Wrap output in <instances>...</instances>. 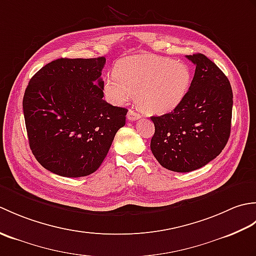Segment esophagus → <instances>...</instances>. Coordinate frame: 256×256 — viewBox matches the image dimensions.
<instances>
[{
	"label": "esophagus",
	"instance_id": "34e87169",
	"mask_svg": "<svg viewBox=\"0 0 256 256\" xmlns=\"http://www.w3.org/2000/svg\"><path fill=\"white\" fill-rule=\"evenodd\" d=\"M140 118V116L138 112H135L134 110H128V118L130 120V121H136V120H138Z\"/></svg>",
	"mask_w": 256,
	"mask_h": 256
}]
</instances>
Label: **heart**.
<instances>
[{
  "mask_svg": "<svg viewBox=\"0 0 256 256\" xmlns=\"http://www.w3.org/2000/svg\"><path fill=\"white\" fill-rule=\"evenodd\" d=\"M189 84L190 72L184 64L156 56H133L116 64L102 89L113 104H124L136 94L140 110L165 114L182 101Z\"/></svg>",
  "mask_w": 256,
  "mask_h": 256,
  "instance_id": "obj_1",
  "label": "heart"
}]
</instances>
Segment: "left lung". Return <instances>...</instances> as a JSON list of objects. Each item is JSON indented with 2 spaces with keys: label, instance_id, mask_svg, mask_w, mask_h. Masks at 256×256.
Wrapping results in <instances>:
<instances>
[{
  "label": "left lung",
  "instance_id": "left-lung-1",
  "mask_svg": "<svg viewBox=\"0 0 256 256\" xmlns=\"http://www.w3.org/2000/svg\"><path fill=\"white\" fill-rule=\"evenodd\" d=\"M187 58L196 70L186 96L174 111L150 118L155 125L152 153L162 167L177 172L196 170L214 160L231 132L229 79L202 54Z\"/></svg>",
  "mask_w": 256,
  "mask_h": 256
}]
</instances>
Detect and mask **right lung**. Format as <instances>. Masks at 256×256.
I'll return each mask as SVG.
<instances>
[{
  "instance_id": "add662e5",
  "label": "right lung",
  "mask_w": 256,
  "mask_h": 256,
  "mask_svg": "<svg viewBox=\"0 0 256 256\" xmlns=\"http://www.w3.org/2000/svg\"><path fill=\"white\" fill-rule=\"evenodd\" d=\"M104 57L56 59L32 76L23 111L32 153L62 177L94 172L106 158L128 108L102 99Z\"/></svg>"
}]
</instances>
